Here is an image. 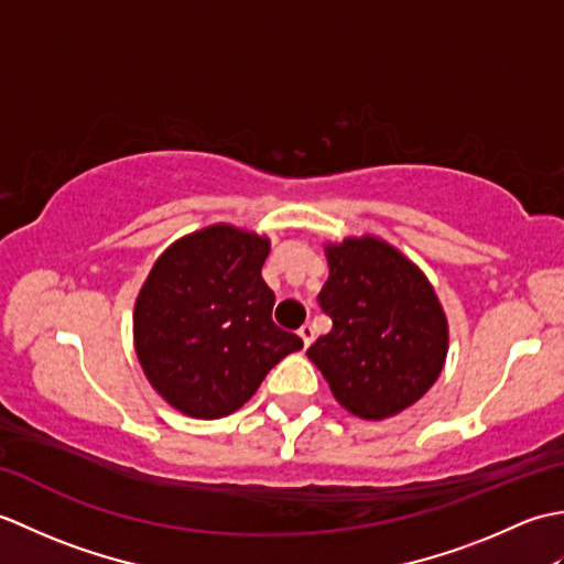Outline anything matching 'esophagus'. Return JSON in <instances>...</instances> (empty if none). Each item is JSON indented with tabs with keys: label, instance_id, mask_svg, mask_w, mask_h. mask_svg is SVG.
<instances>
[{
	"label": "esophagus",
	"instance_id": "obj_1",
	"mask_svg": "<svg viewBox=\"0 0 564 564\" xmlns=\"http://www.w3.org/2000/svg\"><path fill=\"white\" fill-rule=\"evenodd\" d=\"M297 334H301V339H303V344H305V349L310 344H313V339H315V329L310 327V325H303L301 329H297Z\"/></svg>",
	"mask_w": 564,
	"mask_h": 564
}]
</instances>
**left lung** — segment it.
I'll return each instance as SVG.
<instances>
[{
	"label": "left lung",
	"mask_w": 564,
	"mask_h": 564,
	"mask_svg": "<svg viewBox=\"0 0 564 564\" xmlns=\"http://www.w3.org/2000/svg\"><path fill=\"white\" fill-rule=\"evenodd\" d=\"M329 279L317 295L332 332L307 349L332 394L361 419L414 404L446 364L448 322L426 275L378 237L327 245Z\"/></svg>",
	"instance_id": "left-lung-1"
}]
</instances>
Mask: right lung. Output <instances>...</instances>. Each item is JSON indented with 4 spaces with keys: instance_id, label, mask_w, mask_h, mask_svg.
Returning a JSON list of instances; mask_svg holds the SVG:
<instances>
[{
    "instance_id": "1",
    "label": "right lung",
    "mask_w": 564,
    "mask_h": 564,
    "mask_svg": "<svg viewBox=\"0 0 564 564\" xmlns=\"http://www.w3.org/2000/svg\"><path fill=\"white\" fill-rule=\"evenodd\" d=\"M271 242L232 225L186 235L154 261L133 313L138 361L174 410L196 419L237 412L303 339L273 325L261 279Z\"/></svg>"
}]
</instances>
